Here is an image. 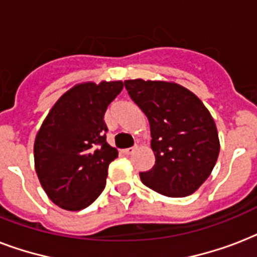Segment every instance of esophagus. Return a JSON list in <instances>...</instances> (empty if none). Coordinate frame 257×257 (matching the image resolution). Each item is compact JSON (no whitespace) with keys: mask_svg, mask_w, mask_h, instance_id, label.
Returning a JSON list of instances; mask_svg holds the SVG:
<instances>
[{"mask_svg":"<svg viewBox=\"0 0 257 257\" xmlns=\"http://www.w3.org/2000/svg\"><path fill=\"white\" fill-rule=\"evenodd\" d=\"M135 151H136V147H132V148L124 149V151H122V153H124L125 156H131V155H132V153L135 152Z\"/></svg>","mask_w":257,"mask_h":257,"instance_id":"34e87169","label":"esophagus"}]
</instances>
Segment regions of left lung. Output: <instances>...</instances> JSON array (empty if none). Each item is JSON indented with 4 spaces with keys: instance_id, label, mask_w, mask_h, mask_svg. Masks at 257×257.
<instances>
[{
    "instance_id": "8db88e82",
    "label": "left lung",
    "mask_w": 257,
    "mask_h": 257,
    "mask_svg": "<svg viewBox=\"0 0 257 257\" xmlns=\"http://www.w3.org/2000/svg\"><path fill=\"white\" fill-rule=\"evenodd\" d=\"M129 97L148 117L152 169L141 181L169 197L193 193L209 177L220 152L215 121L204 104L188 89L165 81L126 80Z\"/></svg>"
}]
</instances>
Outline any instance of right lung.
Wrapping results in <instances>:
<instances>
[{
  "instance_id": "obj_1",
  "label": "right lung",
  "mask_w": 257,
  "mask_h": 257,
  "mask_svg": "<svg viewBox=\"0 0 257 257\" xmlns=\"http://www.w3.org/2000/svg\"><path fill=\"white\" fill-rule=\"evenodd\" d=\"M122 81L80 84L50 109L34 141V165L44 191L68 211L89 207L104 191L118 152L106 143L108 105Z\"/></svg>"
}]
</instances>
